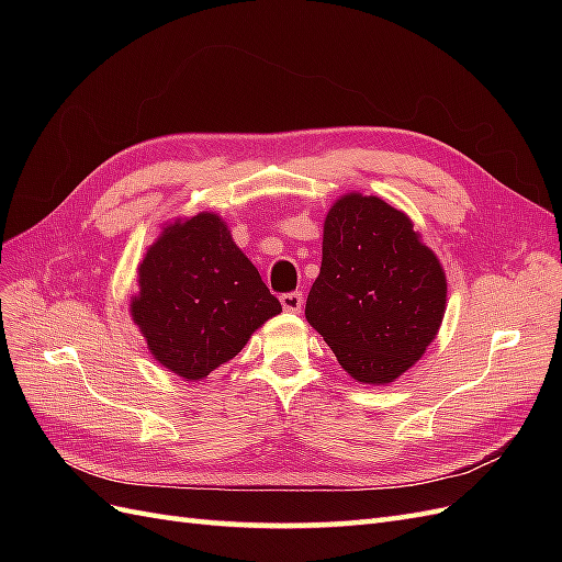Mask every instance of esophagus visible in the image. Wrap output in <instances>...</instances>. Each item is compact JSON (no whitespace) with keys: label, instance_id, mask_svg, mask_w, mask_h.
<instances>
[{"label":"esophagus","instance_id":"esophagus-1","mask_svg":"<svg viewBox=\"0 0 562 562\" xmlns=\"http://www.w3.org/2000/svg\"><path fill=\"white\" fill-rule=\"evenodd\" d=\"M281 304H283L285 312L300 314L302 312V304H304V297H302V293H285V295H281Z\"/></svg>","mask_w":562,"mask_h":562}]
</instances>
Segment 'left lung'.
Here are the masks:
<instances>
[{
	"label": "left lung",
	"mask_w": 562,
	"mask_h": 562,
	"mask_svg": "<svg viewBox=\"0 0 562 562\" xmlns=\"http://www.w3.org/2000/svg\"><path fill=\"white\" fill-rule=\"evenodd\" d=\"M446 307V269L411 217L361 192L333 201L304 316L356 382H396L436 339Z\"/></svg>",
	"instance_id": "left-lung-1"
}]
</instances>
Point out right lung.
Listing matches in <instances>:
<instances>
[{"instance_id":"right-lung-1","label":"right lung","mask_w":562,"mask_h":562,"mask_svg":"<svg viewBox=\"0 0 562 562\" xmlns=\"http://www.w3.org/2000/svg\"><path fill=\"white\" fill-rule=\"evenodd\" d=\"M128 312L155 361L199 382L281 314V302L234 244L225 220L203 211L161 227L138 265Z\"/></svg>"}]
</instances>
